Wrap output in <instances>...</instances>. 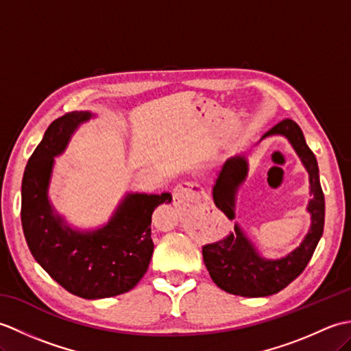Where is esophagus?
<instances>
[{"label": "esophagus", "mask_w": 351, "mask_h": 351, "mask_svg": "<svg viewBox=\"0 0 351 351\" xmlns=\"http://www.w3.org/2000/svg\"><path fill=\"white\" fill-rule=\"evenodd\" d=\"M202 193V189L199 187L197 184H191V182H181L178 184L173 193V204L175 206H184L185 204H189L190 200L195 199V196H200Z\"/></svg>", "instance_id": "1"}]
</instances>
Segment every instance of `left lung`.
<instances>
[{
	"instance_id": "left-lung-1",
	"label": "left lung",
	"mask_w": 351,
	"mask_h": 351,
	"mask_svg": "<svg viewBox=\"0 0 351 351\" xmlns=\"http://www.w3.org/2000/svg\"><path fill=\"white\" fill-rule=\"evenodd\" d=\"M270 136H283L288 138L291 146L300 156L304 169L308 170L312 199L306 210L311 214V228L299 247L280 259H265L261 256L238 223L234 232L223 240L204 245V263L211 279L215 285L229 294L265 297L279 293L295 278H299L306 268L323 235L326 206L322 184H319L318 164L314 152L306 145L300 126L291 119H285L267 131L263 138ZM247 171L249 164L244 155H235L226 160L219 171L213 187V199L215 206L225 213L228 219H235L237 191L247 176Z\"/></svg>"
}]
</instances>
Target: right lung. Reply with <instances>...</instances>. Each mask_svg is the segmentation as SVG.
<instances>
[{
    "instance_id": "right-lung-1",
    "label": "right lung",
    "mask_w": 351,
    "mask_h": 351,
    "mask_svg": "<svg viewBox=\"0 0 351 351\" xmlns=\"http://www.w3.org/2000/svg\"><path fill=\"white\" fill-rule=\"evenodd\" d=\"M92 116L72 111L48 126L27 162L21 190V221L32 255L64 289L88 300L137 285L154 253L152 213L171 202L170 193H128L107 225L93 230L72 229L54 211L48 197L54 156L64 152L72 134Z\"/></svg>"
}]
</instances>
